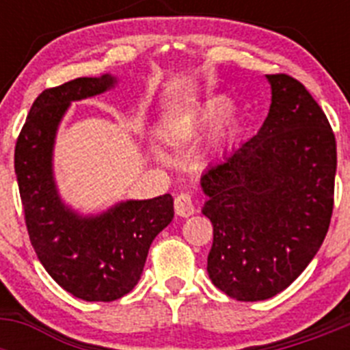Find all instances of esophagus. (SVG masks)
Segmentation results:
<instances>
[{"mask_svg":"<svg viewBox=\"0 0 350 350\" xmlns=\"http://www.w3.org/2000/svg\"><path fill=\"white\" fill-rule=\"evenodd\" d=\"M194 203L191 194L180 193L177 198H175V213L180 215V217H189L194 213Z\"/></svg>","mask_w":350,"mask_h":350,"instance_id":"esophagus-1","label":"esophagus"}]
</instances>
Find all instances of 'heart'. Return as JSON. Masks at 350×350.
Masks as SVG:
<instances>
[{
    "mask_svg": "<svg viewBox=\"0 0 350 350\" xmlns=\"http://www.w3.org/2000/svg\"><path fill=\"white\" fill-rule=\"evenodd\" d=\"M233 101L228 96H213L206 101L194 107L189 113H182L177 119L170 120V124L166 126V137L172 140H178V138H187L198 135L203 129L210 128L212 124H217L226 117L233 112ZM238 122L234 119H226L222 122L221 129L215 133L212 145L215 148H222L226 145H230L231 142L237 138ZM157 159H163V154L156 152Z\"/></svg>",
    "mask_w": 350,
    "mask_h": 350,
    "instance_id": "b5f03b06",
    "label": "heart"
}]
</instances>
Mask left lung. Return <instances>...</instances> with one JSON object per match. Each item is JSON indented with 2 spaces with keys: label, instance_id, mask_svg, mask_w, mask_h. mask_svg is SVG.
Here are the masks:
<instances>
[{
  "label": "left lung",
  "instance_id": "obj_1",
  "mask_svg": "<svg viewBox=\"0 0 350 350\" xmlns=\"http://www.w3.org/2000/svg\"><path fill=\"white\" fill-rule=\"evenodd\" d=\"M268 117L202 177L213 226L210 280L238 301H261L295 282L323 245L333 213L336 142L301 82L267 75Z\"/></svg>",
  "mask_w": 350,
  "mask_h": 350
}]
</instances>
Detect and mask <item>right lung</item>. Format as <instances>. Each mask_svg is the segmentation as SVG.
<instances>
[{
    "label": "right lung",
    "instance_id": "add662e5",
    "mask_svg": "<svg viewBox=\"0 0 350 350\" xmlns=\"http://www.w3.org/2000/svg\"><path fill=\"white\" fill-rule=\"evenodd\" d=\"M116 82L112 75L82 77L45 89L15 144V175L31 245L52 279L85 301H113L128 295L140 280L150 243L173 219L170 194L80 215L57 193L52 150L61 119L71 101L101 94Z\"/></svg>",
    "mask_w": 350,
    "mask_h": 350
}]
</instances>
